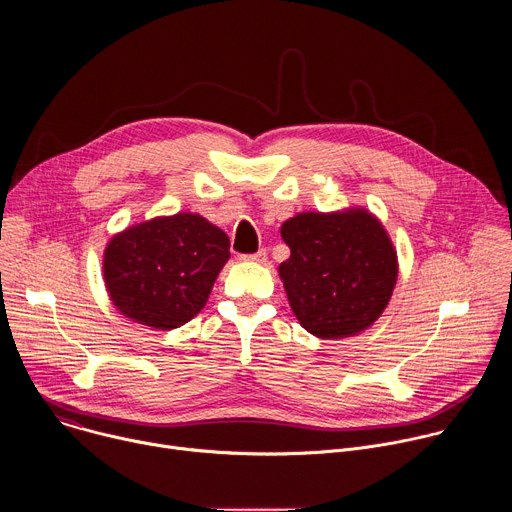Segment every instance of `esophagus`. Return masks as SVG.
Returning a JSON list of instances; mask_svg holds the SVG:
<instances>
[{"label":"esophagus","mask_w":512,"mask_h":512,"mask_svg":"<svg viewBox=\"0 0 512 512\" xmlns=\"http://www.w3.org/2000/svg\"><path fill=\"white\" fill-rule=\"evenodd\" d=\"M241 261H245V263H257V265H261V263H265V261H267V251H265V249H261V251L253 253V255H241Z\"/></svg>","instance_id":"34e87169"}]
</instances>
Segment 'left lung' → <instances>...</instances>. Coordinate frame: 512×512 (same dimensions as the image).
<instances>
[{
    "mask_svg": "<svg viewBox=\"0 0 512 512\" xmlns=\"http://www.w3.org/2000/svg\"><path fill=\"white\" fill-rule=\"evenodd\" d=\"M291 255L279 265L291 312L322 340L371 328L385 312L399 275L393 241L364 206L298 212L281 225Z\"/></svg>",
    "mask_w": 512,
    "mask_h": 512,
    "instance_id": "left-lung-1",
    "label": "left lung"
}]
</instances>
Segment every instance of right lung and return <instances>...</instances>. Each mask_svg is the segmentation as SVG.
<instances>
[{
    "instance_id": "add662e5",
    "label": "right lung",
    "mask_w": 512,
    "mask_h": 512,
    "mask_svg": "<svg viewBox=\"0 0 512 512\" xmlns=\"http://www.w3.org/2000/svg\"><path fill=\"white\" fill-rule=\"evenodd\" d=\"M229 257L227 233L204 216H156L109 239L103 253L105 289L127 320L174 330L204 308Z\"/></svg>"
}]
</instances>
